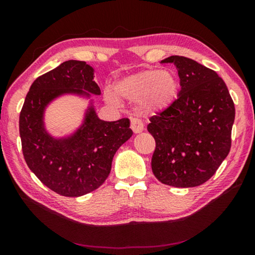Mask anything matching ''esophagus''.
<instances>
[{
	"instance_id": "obj_1",
	"label": "esophagus",
	"mask_w": 255,
	"mask_h": 255,
	"mask_svg": "<svg viewBox=\"0 0 255 255\" xmlns=\"http://www.w3.org/2000/svg\"><path fill=\"white\" fill-rule=\"evenodd\" d=\"M130 128H131V130H132L133 132L138 133V132L143 131L144 125H143V123H141L140 119H138V118H131V119H130Z\"/></svg>"
}]
</instances>
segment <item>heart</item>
I'll use <instances>...</instances> for the list:
<instances>
[{
    "label": "heart",
    "mask_w": 255,
    "mask_h": 255,
    "mask_svg": "<svg viewBox=\"0 0 255 255\" xmlns=\"http://www.w3.org/2000/svg\"><path fill=\"white\" fill-rule=\"evenodd\" d=\"M116 91L127 100L141 101L145 111L155 114L167 109L174 102L179 93V82L172 73L147 70L119 81ZM107 101L117 105L118 99L109 92Z\"/></svg>",
    "instance_id": "heart-1"
}]
</instances>
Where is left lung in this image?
<instances>
[{
    "label": "left lung",
    "mask_w": 255,
    "mask_h": 255,
    "mask_svg": "<svg viewBox=\"0 0 255 255\" xmlns=\"http://www.w3.org/2000/svg\"><path fill=\"white\" fill-rule=\"evenodd\" d=\"M178 70V99L149 118L154 137L152 170L156 179L176 188H191L213 176L230 153L235 107L217 73L183 56H170Z\"/></svg>",
    "instance_id": "8db88e82"
}]
</instances>
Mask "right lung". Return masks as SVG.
I'll return each instance as SVG.
<instances>
[{
  "label": "right lung",
  "instance_id": "obj_1",
  "mask_svg": "<svg viewBox=\"0 0 255 255\" xmlns=\"http://www.w3.org/2000/svg\"><path fill=\"white\" fill-rule=\"evenodd\" d=\"M100 94L93 68L67 60L36 79L20 112L19 130L25 163L46 187L65 197H80L98 189L111 171L114 155L132 135L128 118L99 119L93 108L74 135L55 139L46 132V106L64 93Z\"/></svg>",
  "mask_w": 255,
  "mask_h": 255
}]
</instances>
